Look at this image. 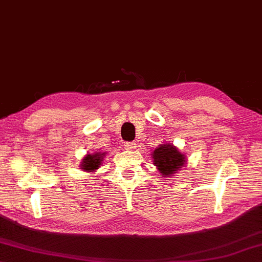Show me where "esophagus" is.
<instances>
[{
	"instance_id": "34e87169",
	"label": "esophagus",
	"mask_w": 262,
	"mask_h": 262,
	"mask_svg": "<svg viewBox=\"0 0 262 262\" xmlns=\"http://www.w3.org/2000/svg\"><path fill=\"white\" fill-rule=\"evenodd\" d=\"M125 148L127 149H135L136 148V143L135 142H125Z\"/></svg>"
}]
</instances>
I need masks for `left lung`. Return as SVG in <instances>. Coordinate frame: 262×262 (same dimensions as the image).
Masks as SVG:
<instances>
[{
  "instance_id": "8db88e82",
  "label": "left lung",
  "mask_w": 262,
  "mask_h": 262,
  "mask_svg": "<svg viewBox=\"0 0 262 262\" xmlns=\"http://www.w3.org/2000/svg\"><path fill=\"white\" fill-rule=\"evenodd\" d=\"M152 157L154 158V164L158 166L162 176H172L176 171L182 168L185 164V155L181 154L179 149L170 145H161L155 149Z\"/></svg>"
}]
</instances>
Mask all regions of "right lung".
Listing matches in <instances>:
<instances>
[{
    "label": "right lung",
    "instance_id": "1",
    "mask_svg": "<svg viewBox=\"0 0 262 262\" xmlns=\"http://www.w3.org/2000/svg\"><path fill=\"white\" fill-rule=\"evenodd\" d=\"M102 158H103V154H100V153H97L94 155H91V154L86 155V157L83 159V163L81 165L82 170L89 171V172L97 170L99 168V165L101 164Z\"/></svg>",
    "mask_w": 262,
    "mask_h": 262
}]
</instances>
